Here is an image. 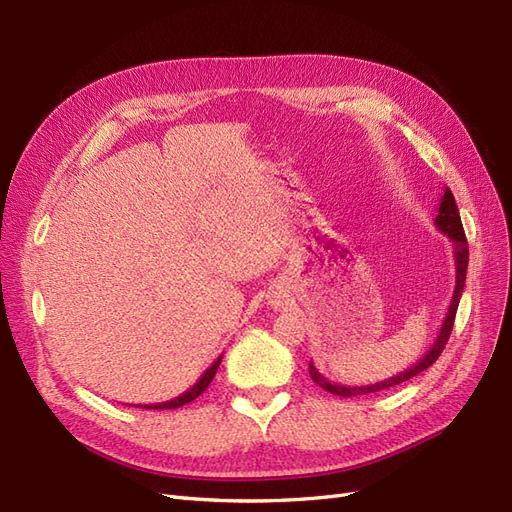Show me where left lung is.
<instances>
[{
    "instance_id": "obj_1",
    "label": "left lung",
    "mask_w": 512,
    "mask_h": 512,
    "mask_svg": "<svg viewBox=\"0 0 512 512\" xmlns=\"http://www.w3.org/2000/svg\"><path fill=\"white\" fill-rule=\"evenodd\" d=\"M436 228L440 232H444L448 239H451L453 250H455V290H453L451 305H448L446 318H444L442 327L438 331L436 342H433V346L427 350V354L421 356V361L414 363L410 369H404V371H401V374H397L393 378H386L382 382L367 384V386L333 384V382H329L327 378L320 374V371L314 367L312 361H309V376H312V380L320 386V389L329 391L333 395H339V397H356V395L378 393V391L391 389V386H397L401 382H406V380L418 376V374H421V371H425L429 365H433V363L438 361V356L444 350L448 337H451V331H453V322H455V314H457V307H459L461 292H463V286H466V271H468V256H470L468 254L466 232H463V226H461V218H459V209H457V203H455V196H453V192L448 190V188L444 190V196L440 200L438 215H436Z\"/></svg>"
}]
</instances>
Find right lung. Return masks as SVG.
I'll list each match as a JSON object with an SVG mask.
<instances>
[{
	"label": "right lung",
	"mask_w": 512,
	"mask_h": 512,
	"mask_svg": "<svg viewBox=\"0 0 512 512\" xmlns=\"http://www.w3.org/2000/svg\"><path fill=\"white\" fill-rule=\"evenodd\" d=\"M220 363H222V356H218V359H215V363L205 371L203 376H200V380L192 386V389H188L183 395H179V397H175V399H170V401H164V404H151V406H138V408H147V410H173V408H181V406H185V404H190V401H194V399H196L200 393H203V391L207 389V386L211 384V380H213V376H215V371H218Z\"/></svg>",
	"instance_id": "add662e5"
}]
</instances>
